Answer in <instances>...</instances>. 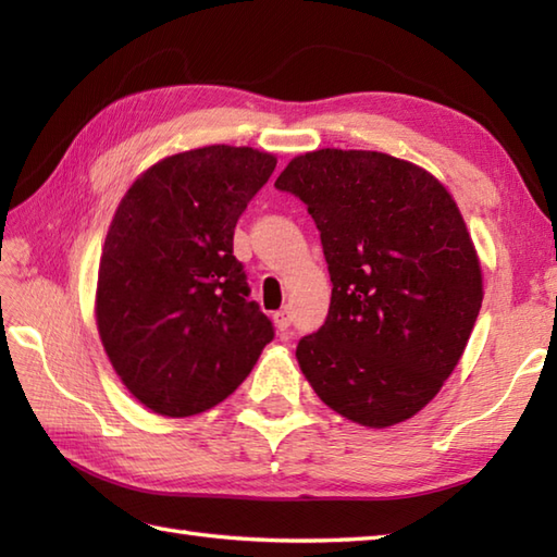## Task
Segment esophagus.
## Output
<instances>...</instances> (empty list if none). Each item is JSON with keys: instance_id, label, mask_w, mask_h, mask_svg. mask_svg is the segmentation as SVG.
Returning <instances> with one entry per match:
<instances>
[{"instance_id": "1", "label": "esophagus", "mask_w": 557, "mask_h": 557, "mask_svg": "<svg viewBox=\"0 0 557 557\" xmlns=\"http://www.w3.org/2000/svg\"><path fill=\"white\" fill-rule=\"evenodd\" d=\"M272 321H275V327L280 330V333H285V330H289V325H292V311L282 309L272 315Z\"/></svg>"}]
</instances>
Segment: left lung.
<instances>
[{
	"mask_svg": "<svg viewBox=\"0 0 557 557\" xmlns=\"http://www.w3.org/2000/svg\"><path fill=\"white\" fill-rule=\"evenodd\" d=\"M275 188L306 203L333 282L325 323L297 345L306 381L361 425L411 419L455 371L483 301L453 196L417 164L337 148L294 158Z\"/></svg>",
	"mask_w": 557,
	"mask_h": 557,
	"instance_id": "8db88e82",
	"label": "left lung"
}]
</instances>
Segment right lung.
Listing matches in <instances>:
<instances>
[{
	"instance_id": "add662e5",
	"label": "right lung",
	"mask_w": 557,
	"mask_h": 557,
	"mask_svg": "<svg viewBox=\"0 0 557 557\" xmlns=\"http://www.w3.org/2000/svg\"><path fill=\"white\" fill-rule=\"evenodd\" d=\"M275 164L244 146L186 150L140 174L114 212L100 339L128 393L162 417L220 405L275 337L234 256L236 222Z\"/></svg>"
}]
</instances>
